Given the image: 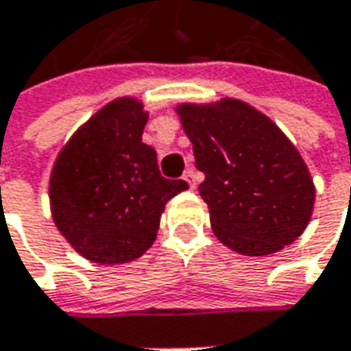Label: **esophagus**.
<instances>
[{"label":"esophagus","mask_w":351,"mask_h":351,"mask_svg":"<svg viewBox=\"0 0 351 351\" xmlns=\"http://www.w3.org/2000/svg\"><path fill=\"white\" fill-rule=\"evenodd\" d=\"M183 180L187 182V185H189V189H195V169L187 168L185 169V173H183Z\"/></svg>","instance_id":"esophagus-1"}]
</instances>
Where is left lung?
<instances>
[{
    "label": "left lung",
    "instance_id": "1",
    "mask_svg": "<svg viewBox=\"0 0 351 351\" xmlns=\"http://www.w3.org/2000/svg\"><path fill=\"white\" fill-rule=\"evenodd\" d=\"M205 173L199 193L224 246L267 256L303 234L315 207L304 160L276 123L238 99L178 107Z\"/></svg>",
    "mask_w": 351,
    "mask_h": 351
}]
</instances>
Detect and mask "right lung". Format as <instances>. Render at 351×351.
Listing matches in <instances>:
<instances>
[{"label":"right lung","mask_w":351,"mask_h":351,"mask_svg":"<svg viewBox=\"0 0 351 351\" xmlns=\"http://www.w3.org/2000/svg\"><path fill=\"white\" fill-rule=\"evenodd\" d=\"M144 105L121 97L89 119L62 148L50 173L52 219L72 248L95 263H127L152 246L160 217L183 180H166L142 142Z\"/></svg>","instance_id":"obj_1"}]
</instances>
